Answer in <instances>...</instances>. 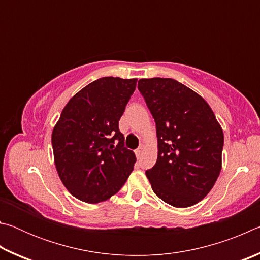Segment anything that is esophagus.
<instances>
[{"mask_svg": "<svg viewBox=\"0 0 260 260\" xmlns=\"http://www.w3.org/2000/svg\"><path fill=\"white\" fill-rule=\"evenodd\" d=\"M141 152H142V148H139V149H136L135 150V155H136V157H140V155H141Z\"/></svg>", "mask_w": 260, "mask_h": 260, "instance_id": "esophagus-1", "label": "esophagus"}]
</instances>
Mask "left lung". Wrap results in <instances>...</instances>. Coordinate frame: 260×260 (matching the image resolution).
I'll use <instances>...</instances> for the list:
<instances>
[{
	"label": "left lung",
	"mask_w": 260,
	"mask_h": 260,
	"mask_svg": "<svg viewBox=\"0 0 260 260\" xmlns=\"http://www.w3.org/2000/svg\"><path fill=\"white\" fill-rule=\"evenodd\" d=\"M138 88L156 122L158 157L146 171L153 192L174 208L199 203L221 171V126L206 101L174 79H141Z\"/></svg>",
	"instance_id": "left-lung-1"
}]
</instances>
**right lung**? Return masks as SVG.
<instances>
[{
    "label": "right lung",
    "instance_id": "obj_1",
    "mask_svg": "<svg viewBox=\"0 0 260 260\" xmlns=\"http://www.w3.org/2000/svg\"><path fill=\"white\" fill-rule=\"evenodd\" d=\"M138 79L103 77L65 105L51 135L61 182L78 200L96 204L120 190L134 169L119 120Z\"/></svg>",
    "mask_w": 260,
    "mask_h": 260
}]
</instances>
